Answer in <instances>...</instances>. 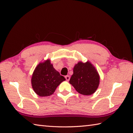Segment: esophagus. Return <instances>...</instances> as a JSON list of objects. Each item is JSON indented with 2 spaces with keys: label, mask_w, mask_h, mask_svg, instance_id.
Returning a JSON list of instances; mask_svg holds the SVG:
<instances>
[{
  "label": "esophagus",
  "mask_w": 133,
  "mask_h": 133,
  "mask_svg": "<svg viewBox=\"0 0 133 133\" xmlns=\"http://www.w3.org/2000/svg\"><path fill=\"white\" fill-rule=\"evenodd\" d=\"M65 78H66V79L67 81H69L70 80V76H69V75H66V76H65Z\"/></svg>",
  "instance_id": "34e87169"
}]
</instances>
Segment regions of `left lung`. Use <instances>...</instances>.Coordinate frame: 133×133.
Returning a JSON list of instances; mask_svg holds the SVG:
<instances>
[{
    "label": "left lung",
    "mask_w": 133,
    "mask_h": 133,
    "mask_svg": "<svg viewBox=\"0 0 133 133\" xmlns=\"http://www.w3.org/2000/svg\"><path fill=\"white\" fill-rule=\"evenodd\" d=\"M73 72L69 82L77 92L84 95L95 92L99 84V76L90 62H78L74 67Z\"/></svg>",
    "instance_id": "8db88e82"
}]
</instances>
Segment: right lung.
I'll list each match as a JSON object with an SVG mask.
<instances>
[{
	"mask_svg": "<svg viewBox=\"0 0 133 133\" xmlns=\"http://www.w3.org/2000/svg\"><path fill=\"white\" fill-rule=\"evenodd\" d=\"M66 80L54 68L50 60L40 63L33 72L31 79L32 88L40 97L52 95L56 87Z\"/></svg>",
	"mask_w": 133,
	"mask_h": 133,
	"instance_id": "add662e5",
	"label": "right lung"
}]
</instances>
